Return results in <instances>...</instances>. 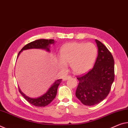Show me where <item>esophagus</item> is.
Masks as SVG:
<instances>
[{
    "label": "esophagus",
    "mask_w": 128,
    "mask_h": 128,
    "mask_svg": "<svg viewBox=\"0 0 128 128\" xmlns=\"http://www.w3.org/2000/svg\"><path fill=\"white\" fill-rule=\"evenodd\" d=\"M72 78V76H64V79H63V80H68V79H69V78Z\"/></svg>",
    "instance_id": "1"
}]
</instances>
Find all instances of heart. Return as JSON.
Returning <instances> with one entry per match:
<instances>
[{
    "mask_svg": "<svg viewBox=\"0 0 128 128\" xmlns=\"http://www.w3.org/2000/svg\"><path fill=\"white\" fill-rule=\"evenodd\" d=\"M97 54V48L92 43H68L60 50L62 60L59 61V66L62 70H65L66 64H70L74 74H84L93 67Z\"/></svg>",
    "mask_w": 128,
    "mask_h": 128,
    "instance_id": "heart-1",
    "label": "heart"
}]
</instances>
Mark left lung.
I'll return each instance as SVG.
<instances>
[{
  "label": "left lung",
  "instance_id": "1",
  "mask_svg": "<svg viewBox=\"0 0 128 128\" xmlns=\"http://www.w3.org/2000/svg\"><path fill=\"white\" fill-rule=\"evenodd\" d=\"M98 56L92 69L78 76L76 96L84 105L99 104L109 94L114 80V62L111 52L100 41L95 39Z\"/></svg>",
  "mask_w": 128,
  "mask_h": 128
}]
</instances>
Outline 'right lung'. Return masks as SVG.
I'll list each match as a JSON object with an SVG mask.
<instances>
[{
  "instance_id": "obj_1",
  "label": "right lung",
  "mask_w": 128,
  "mask_h": 128,
  "mask_svg": "<svg viewBox=\"0 0 128 128\" xmlns=\"http://www.w3.org/2000/svg\"><path fill=\"white\" fill-rule=\"evenodd\" d=\"M55 41L54 39H38L31 42L29 44L23 47L22 48L21 51H20L18 56V57L20 53L23 52V50H28V49L32 48H41L44 49L47 52H50V44H54ZM62 82V79L57 80L54 82L52 86L49 88V89L47 91L46 93L43 94L42 96H40L38 98H30L27 97L25 94L22 92L20 89L19 88V91L20 94L23 96L26 100L29 103L32 104V105L38 107H44L48 105L50 102H52V100L56 97V93H57V89L58 86L60 85V82Z\"/></svg>"
}]
</instances>
